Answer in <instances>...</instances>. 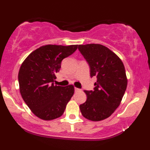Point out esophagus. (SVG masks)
<instances>
[{"instance_id":"esophagus-1","label":"esophagus","mask_w":150,"mask_h":150,"mask_svg":"<svg viewBox=\"0 0 150 150\" xmlns=\"http://www.w3.org/2000/svg\"><path fill=\"white\" fill-rule=\"evenodd\" d=\"M75 92H78V91H80V89H79V88H75Z\"/></svg>"}]
</instances>
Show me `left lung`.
<instances>
[{"instance_id":"left-lung-1","label":"left lung","mask_w":150,"mask_h":150,"mask_svg":"<svg viewBox=\"0 0 150 150\" xmlns=\"http://www.w3.org/2000/svg\"><path fill=\"white\" fill-rule=\"evenodd\" d=\"M78 50L96 77L93 91H84L87 100L80 105L82 115L93 121L109 117L120 105L127 86L124 64L108 47L98 44L78 45Z\"/></svg>"}]
</instances>
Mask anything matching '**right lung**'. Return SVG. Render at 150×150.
<instances>
[{"label": "right lung", "mask_w": 150, "mask_h": 150, "mask_svg": "<svg viewBox=\"0 0 150 150\" xmlns=\"http://www.w3.org/2000/svg\"><path fill=\"white\" fill-rule=\"evenodd\" d=\"M78 49V45H48L34 50L25 59L18 72L22 98L32 113L43 120L60 117L74 94V86L54 85L61 62Z\"/></svg>", "instance_id": "obj_1"}]
</instances>
